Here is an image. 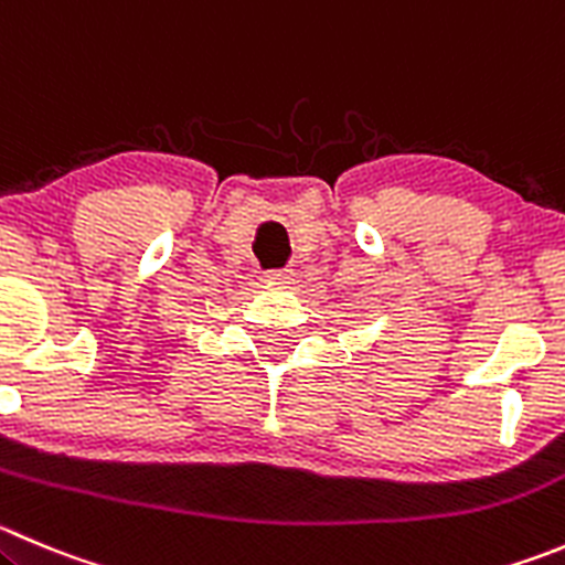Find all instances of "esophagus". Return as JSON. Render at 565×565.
Returning a JSON list of instances; mask_svg holds the SVG:
<instances>
[{
	"label": "esophagus",
	"instance_id": "obj_1",
	"mask_svg": "<svg viewBox=\"0 0 565 565\" xmlns=\"http://www.w3.org/2000/svg\"><path fill=\"white\" fill-rule=\"evenodd\" d=\"M265 281H270V284H292L295 281V273L292 270H270L265 276Z\"/></svg>",
	"mask_w": 565,
	"mask_h": 565
}]
</instances>
